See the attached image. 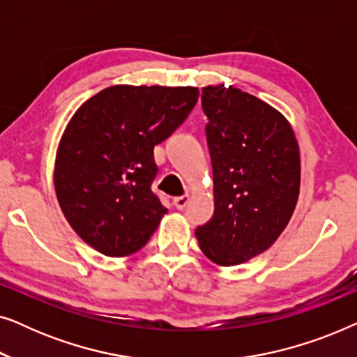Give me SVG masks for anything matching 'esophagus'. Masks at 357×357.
I'll list each match as a JSON object with an SVG mask.
<instances>
[{"instance_id":"1","label":"esophagus","mask_w":357,"mask_h":357,"mask_svg":"<svg viewBox=\"0 0 357 357\" xmlns=\"http://www.w3.org/2000/svg\"><path fill=\"white\" fill-rule=\"evenodd\" d=\"M188 202H190V195H182V197L174 198V204L177 209H183L188 204Z\"/></svg>"}]
</instances>
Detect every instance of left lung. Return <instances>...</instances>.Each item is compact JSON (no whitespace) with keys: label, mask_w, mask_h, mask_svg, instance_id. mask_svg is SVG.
Wrapping results in <instances>:
<instances>
[{"label":"left lung","mask_w":357,"mask_h":357,"mask_svg":"<svg viewBox=\"0 0 357 357\" xmlns=\"http://www.w3.org/2000/svg\"><path fill=\"white\" fill-rule=\"evenodd\" d=\"M213 164L214 214L195 231L199 248L221 266L268 250L294 213L301 154L286 116L237 87H203Z\"/></svg>","instance_id":"1"}]
</instances>
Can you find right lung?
<instances>
[{
	"label": "right lung",
	"mask_w": 357,
	"mask_h": 357,
	"mask_svg": "<svg viewBox=\"0 0 357 357\" xmlns=\"http://www.w3.org/2000/svg\"><path fill=\"white\" fill-rule=\"evenodd\" d=\"M198 87L112 86L71 116L58 144L55 192L66 221L107 257L143 248L167 208L151 190L154 146L197 104Z\"/></svg>",
	"instance_id": "1"
}]
</instances>
